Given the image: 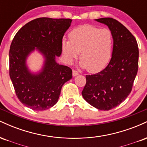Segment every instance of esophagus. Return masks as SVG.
Segmentation results:
<instances>
[{
	"mask_svg": "<svg viewBox=\"0 0 147 147\" xmlns=\"http://www.w3.org/2000/svg\"><path fill=\"white\" fill-rule=\"evenodd\" d=\"M78 75H79V72H77V70H72V75H73V77H75V76H77Z\"/></svg>",
	"mask_w": 147,
	"mask_h": 147,
	"instance_id": "obj_1",
	"label": "esophagus"
}]
</instances>
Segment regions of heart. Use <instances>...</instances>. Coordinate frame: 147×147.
<instances>
[{
	"mask_svg": "<svg viewBox=\"0 0 147 147\" xmlns=\"http://www.w3.org/2000/svg\"><path fill=\"white\" fill-rule=\"evenodd\" d=\"M69 41L63 40L61 50L68 63L78 57L80 65L90 72H97L106 67L110 60L113 47V34L109 30L84 25L69 33Z\"/></svg>",
	"mask_w": 147,
	"mask_h": 147,
	"instance_id": "heart-1",
	"label": "heart"
}]
</instances>
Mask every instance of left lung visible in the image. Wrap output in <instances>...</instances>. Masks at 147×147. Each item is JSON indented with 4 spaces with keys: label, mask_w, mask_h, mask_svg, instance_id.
Masks as SVG:
<instances>
[{
    "label": "left lung",
    "mask_w": 147,
    "mask_h": 147,
    "mask_svg": "<svg viewBox=\"0 0 147 147\" xmlns=\"http://www.w3.org/2000/svg\"><path fill=\"white\" fill-rule=\"evenodd\" d=\"M107 25L113 38L111 59L102 71L86 76L82 96L96 109L109 111L119 105L132 90L138 70L139 50L136 38L113 18L96 19Z\"/></svg>",
    "instance_id": "left-lung-1"
}]
</instances>
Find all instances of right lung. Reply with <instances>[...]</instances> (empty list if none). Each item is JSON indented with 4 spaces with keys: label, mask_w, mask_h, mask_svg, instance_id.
<instances>
[{
    "label": "right lung",
    "mask_w": 147,
    "mask_h": 147,
    "mask_svg": "<svg viewBox=\"0 0 147 147\" xmlns=\"http://www.w3.org/2000/svg\"><path fill=\"white\" fill-rule=\"evenodd\" d=\"M70 18H38L26 23L16 34L9 49V76L18 99L34 111H44L55 105L63 85L72 79V69L59 65L55 57L61 54L64 33ZM37 49L46 59L39 74L33 75L26 66V58Z\"/></svg>",
    "instance_id": "right-lung-1"
}]
</instances>
